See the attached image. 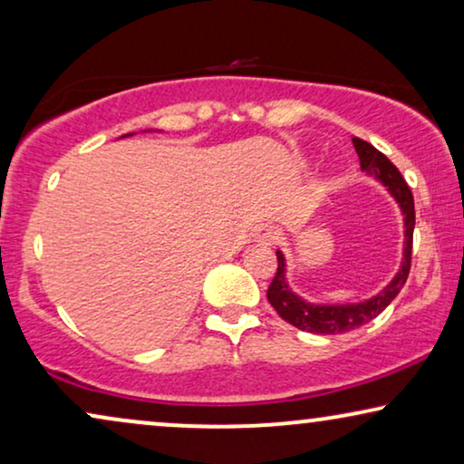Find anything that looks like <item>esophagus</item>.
I'll return each instance as SVG.
<instances>
[{"label": "esophagus", "instance_id": "esophagus-1", "mask_svg": "<svg viewBox=\"0 0 464 464\" xmlns=\"http://www.w3.org/2000/svg\"><path fill=\"white\" fill-rule=\"evenodd\" d=\"M278 240V232L272 226H264L262 230L257 232V243L259 245H275Z\"/></svg>", "mask_w": 464, "mask_h": 464}]
</instances>
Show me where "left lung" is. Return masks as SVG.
Returning a JSON list of instances; mask_svg holds the SVG:
<instances>
[{
	"label": "left lung",
	"mask_w": 464,
	"mask_h": 464,
	"mask_svg": "<svg viewBox=\"0 0 464 464\" xmlns=\"http://www.w3.org/2000/svg\"><path fill=\"white\" fill-rule=\"evenodd\" d=\"M354 151H357L361 170L378 179L386 188L403 213V259L399 266L397 275L392 281L380 291V294L367 297L363 302H344V304H319L308 302L302 295H297L287 283V259H285L283 251H276L278 268L276 275L272 278L268 287V302L272 308L276 310L283 321L291 323V325L302 329V332L310 334H346L351 329H357L365 323L382 313L389 304L395 300L399 291L408 281L410 266H411V237H414V196L408 183L399 173L395 164L386 158L382 151H378L372 143L363 141V139L353 137Z\"/></svg>",
	"instance_id": "1"
}]
</instances>
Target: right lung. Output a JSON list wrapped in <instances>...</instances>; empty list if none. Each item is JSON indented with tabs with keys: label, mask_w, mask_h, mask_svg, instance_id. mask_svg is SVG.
Segmentation results:
<instances>
[{
	"label": "right lung",
	"mask_w": 464,
	"mask_h": 464,
	"mask_svg": "<svg viewBox=\"0 0 464 464\" xmlns=\"http://www.w3.org/2000/svg\"><path fill=\"white\" fill-rule=\"evenodd\" d=\"M130 135H135V132H129V135H124V137H130Z\"/></svg>",
	"instance_id": "obj_1"
}]
</instances>
